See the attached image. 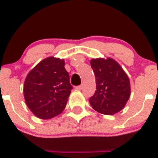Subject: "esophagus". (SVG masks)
Wrapping results in <instances>:
<instances>
[{
    "label": "esophagus",
    "instance_id": "1",
    "mask_svg": "<svg viewBox=\"0 0 158 158\" xmlns=\"http://www.w3.org/2000/svg\"><path fill=\"white\" fill-rule=\"evenodd\" d=\"M75 90H77V91H81L82 89V86L81 85H79V86H76L74 88Z\"/></svg>",
    "mask_w": 158,
    "mask_h": 158
}]
</instances>
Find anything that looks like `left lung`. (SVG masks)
Wrapping results in <instances>:
<instances>
[{
	"label": "left lung",
	"instance_id": "obj_1",
	"mask_svg": "<svg viewBox=\"0 0 158 158\" xmlns=\"http://www.w3.org/2000/svg\"><path fill=\"white\" fill-rule=\"evenodd\" d=\"M91 66L96 77V91L89 98L90 105L99 113H117L130 98L128 76L119 64L111 58L92 59Z\"/></svg>",
	"mask_w": 158,
	"mask_h": 158
}]
</instances>
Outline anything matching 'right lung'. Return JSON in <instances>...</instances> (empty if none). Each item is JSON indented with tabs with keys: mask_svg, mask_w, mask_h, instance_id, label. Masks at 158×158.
Wrapping results in <instances>:
<instances>
[{
	"mask_svg": "<svg viewBox=\"0 0 158 158\" xmlns=\"http://www.w3.org/2000/svg\"><path fill=\"white\" fill-rule=\"evenodd\" d=\"M64 60L48 57L28 73L24 83V97L35 116L49 119L64 110L71 90Z\"/></svg>",
	"mask_w": 158,
	"mask_h": 158,
	"instance_id": "add662e5",
	"label": "right lung"
}]
</instances>
